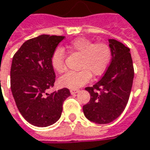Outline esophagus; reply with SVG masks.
Segmentation results:
<instances>
[{
	"instance_id": "esophagus-1",
	"label": "esophagus",
	"mask_w": 150,
	"mask_h": 150,
	"mask_svg": "<svg viewBox=\"0 0 150 150\" xmlns=\"http://www.w3.org/2000/svg\"><path fill=\"white\" fill-rule=\"evenodd\" d=\"M79 89H71V94H75L77 93H79Z\"/></svg>"
}]
</instances>
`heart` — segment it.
I'll return each mask as SVG.
<instances>
[{"label": "heart", "mask_w": 150, "mask_h": 150, "mask_svg": "<svg viewBox=\"0 0 150 150\" xmlns=\"http://www.w3.org/2000/svg\"><path fill=\"white\" fill-rule=\"evenodd\" d=\"M78 54L80 57L79 71L68 72L59 79L62 87L76 89L88 83L93 76H98L109 66L112 58V50L104 42L93 43L85 38H79L71 42L64 48H57L52 57V66L58 73L66 70L65 52Z\"/></svg>", "instance_id": "b5f03b06"}]
</instances>
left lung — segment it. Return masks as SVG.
I'll use <instances>...</instances> for the list:
<instances>
[{"instance_id": "obj_1", "label": "left lung", "mask_w": 150, "mask_h": 150, "mask_svg": "<svg viewBox=\"0 0 150 150\" xmlns=\"http://www.w3.org/2000/svg\"><path fill=\"white\" fill-rule=\"evenodd\" d=\"M112 61L102 79L85 89L90 100L83 107L85 117L97 124L113 122L122 113L129 100L134 79L130 48L116 39H108Z\"/></svg>"}]
</instances>
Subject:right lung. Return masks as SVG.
I'll return each instance as SVG.
<instances>
[{"label":"right lung","mask_w":150,"mask_h":150,"mask_svg":"<svg viewBox=\"0 0 150 150\" xmlns=\"http://www.w3.org/2000/svg\"><path fill=\"white\" fill-rule=\"evenodd\" d=\"M64 36H40L23 43L13 57L11 88L23 117L33 126L46 127L60 119L62 104L71 95L63 88L47 93L54 86L55 72L52 57Z\"/></svg>","instance_id":"1"}]
</instances>
